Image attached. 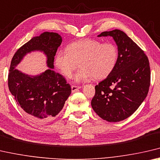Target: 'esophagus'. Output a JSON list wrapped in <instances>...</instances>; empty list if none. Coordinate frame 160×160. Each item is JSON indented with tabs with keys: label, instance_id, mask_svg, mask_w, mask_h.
I'll list each match as a JSON object with an SVG mask.
<instances>
[{
	"label": "esophagus",
	"instance_id": "esophagus-1",
	"mask_svg": "<svg viewBox=\"0 0 160 160\" xmlns=\"http://www.w3.org/2000/svg\"><path fill=\"white\" fill-rule=\"evenodd\" d=\"M82 88V86H72V92H75V91H77L78 89H79V88Z\"/></svg>",
	"mask_w": 160,
	"mask_h": 160
}]
</instances>
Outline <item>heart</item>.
Segmentation results:
<instances>
[{
    "label": "heart",
    "mask_w": 160,
    "mask_h": 160,
    "mask_svg": "<svg viewBox=\"0 0 160 160\" xmlns=\"http://www.w3.org/2000/svg\"><path fill=\"white\" fill-rule=\"evenodd\" d=\"M118 51L111 42L86 39L72 42L67 51L60 50L55 57L56 67L62 75L70 78L80 63L81 69L76 73V82H88L92 78L103 79L111 74L117 64Z\"/></svg>",
    "instance_id": "b5f03b06"
}]
</instances>
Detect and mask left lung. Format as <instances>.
Listing matches in <instances>:
<instances>
[{"instance_id":"left-lung-1","label":"left lung","mask_w":160,"mask_h":160,"mask_svg":"<svg viewBox=\"0 0 160 160\" xmlns=\"http://www.w3.org/2000/svg\"><path fill=\"white\" fill-rule=\"evenodd\" d=\"M102 36L113 38L118 57L111 74L95 86L91 106L102 119L118 122L134 113L148 95L150 63L142 49L122 31H106L98 35Z\"/></svg>"}]
</instances>
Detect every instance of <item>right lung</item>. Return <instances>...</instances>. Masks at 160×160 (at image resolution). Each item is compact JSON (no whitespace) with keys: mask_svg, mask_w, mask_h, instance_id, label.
I'll use <instances>...</instances> for the list:
<instances>
[{"mask_svg":"<svg viewBox=\"0 0 160 160\" xmlns=\"http://www.w3.org/2000/svg\"><path fill=\"white\" fill-rule=\"evenodd\" d=\"M62 42L58 33L44 32L18 49L10 63L9 90L18 106L36 121H47L55 117L72 93L64 77L53 70L54 56ZM34 51L46 54L48 70L40 75L30 76L15 69L26 54Z\"/></svg>","mask_w":160,"mask_h":160,"instance_id":"obj_1","label":"right lung"}]
</instances>
